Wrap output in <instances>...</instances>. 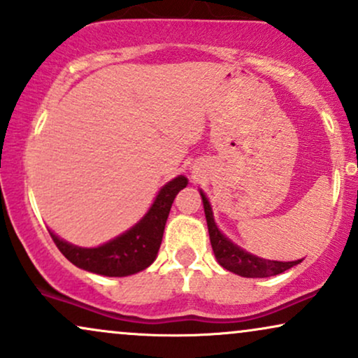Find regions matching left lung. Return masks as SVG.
<instances>
[{
    "label": "left lung",
    "instance_id": "left-lung-1",
    "mask_svg": "<svg viewBox=\"0 0 358 358\" xmlns=\"http://www.w3.org/2000/svg\"><path fill=\"white\" fill-rule=\"evenodd\" d=\"M202 204H204V213L207 220V229H209V237H210V245H213L214 255L217 259V262L227 271L241 277H271L289 271L290 267L297 266L301 260H292V262H280V260H267L255 257V255L245 252L244 249H241L239 245H236L219 231L217 226L214 222L213 209H210L209 201L204 196V192L201 191Z\"/></svg>",
    "mask_w": 358,
    "mask_h": 358
}]
</instances>
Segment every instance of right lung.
Segmentation results:
<instances>
[{
	"label": "right lung",
	"instance_id": "add662e5",
	"mask_svg": "<svg viewBox=\"0 0 358 358\" xmlns=\"http://www.w3.org/2000/svg\"><path fill=\"white\" fill-rule=\"evenodd\" d=\"M186 186L187 178L184 176L169 180L159 191L148 214L136 226L99 247H78L59 239L51 231L50 234L61 254L83 271L108 277L132 275L156 260L172 202L180 189Z\"/></svg>",
	"mask_w": 358,
	"mask_h": 358
}]
</instances>
